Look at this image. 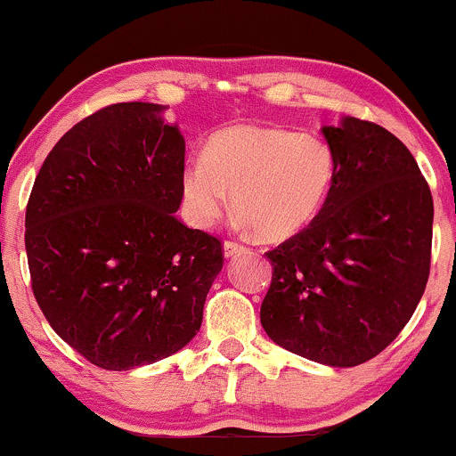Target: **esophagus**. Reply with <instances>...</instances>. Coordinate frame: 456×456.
Wrapping results in <instances>:
<instances>
[{"label":"esophagus","instance_id":"obj_1","mask_svg":"<svg viewBox=\"0 0 456 456\" xmlns=\"http://www.w3.org/2000/svg\"><path fill=\"white\" fill-rule=\"evenodd\" d=\"M223 250H224V257H238V255L246 253V246L240 244V242H233V240H227V242L223 244Z\"/></svg>","mask_w":456,"mask_h":456}]
</instances>
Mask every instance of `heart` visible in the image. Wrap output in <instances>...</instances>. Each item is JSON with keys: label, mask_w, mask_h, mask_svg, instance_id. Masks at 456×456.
Segmentation results:
<instances>
[{"label": "heart", "mask_w": 456, "mask_h": 456, "mask_svg": "<svg viewBox=\"0 0 456 456\" xmlns=\"http://www.w3.org/2000/svg\"><path fill=\"white\" fill-rule=\"evenodd\" d=\"M337 160L326 139L285 128L232 126L212 134L201 159L182 171L188 218L210 227L233 208L261 238L300 233L322 212Z\"/></svg>", "instance_id": "b5f03b06"}]
</instances>
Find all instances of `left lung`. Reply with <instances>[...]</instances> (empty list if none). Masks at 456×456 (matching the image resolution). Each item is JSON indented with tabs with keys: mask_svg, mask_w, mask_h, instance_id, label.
I'll return each mask as SVG.
<instances>
[{
	"mask_svg": "<svg viewBox=\"0 0 456 456\" xmlns=\"http://www.w3.org/2000/svg\"><path fill=\"white\" fill-rule=\"evenodd\" d=\"M337 171L317 218L268 250L261 326L328 366L375 358L399 337L431 270L433 197L411 151L373 122L323 126Z\"/></svg>",
	"mask_w": 456,
	"mask_h": 456,
	"instance_id": "8db88e82",
	"label": "left lung"
}]
</instances>
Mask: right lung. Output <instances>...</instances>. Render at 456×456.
I'll list each match as a JSON object with an SVG mask.
<instances>
[{"mask_svg":"<svg viewBox=\"0 0 456 456\" xmlns=\"http://www.w3.org/2000/svg\"><path fill=\"white\" fill-rule=\"evenodd\" d=\"M162 111L118 102L75 124L40 167L25 212L40 311L107 370L159 362L191 343L223 270L221 240L175 216L186 145Z\"/></svg>","mask_w":456,"mask_h":456,"instance_id":"obj_1","label":"right lung"}]
</instances>
